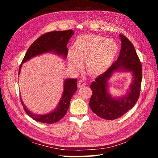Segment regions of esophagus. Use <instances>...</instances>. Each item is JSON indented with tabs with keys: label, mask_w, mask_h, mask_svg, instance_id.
<instances>
[{
	"label": "esophagus",
	"mask_w": 158,
	"mask_h": 158,
	"mask_svg": "<svg viewBox=\"0 0 158 158\" xmlns=\"http://www.w3.org/2000/svg\"><path fill=\"white\" fill-rule=\"evenodd\" d=\"M85 85V82L84 80H80L78 82V88H82Z\"/></svg>",
	"instance_id": "obj_1"
}]
</instances>
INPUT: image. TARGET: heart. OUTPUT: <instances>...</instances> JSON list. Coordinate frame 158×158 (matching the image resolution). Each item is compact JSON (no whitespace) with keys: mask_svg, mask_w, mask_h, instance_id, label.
Returning <instances> with one entry per match:
<instances>
[{"mask_svg":"<svg viewBox=\"0 0 158 158\" xmlns=\"http://www.w3.org/2000/svg\"><path fill=\"white\" fill-rule=\"evenodd\" d=\"M118 52V45L111 40L99 35H83L76 39L73 51H69L70 69L79 71L85 62V68L92 75L105 73L111 65Z\"/></svg>","mask_w":158,"mask_h":158,"instance_id":"obj_1","label":"heart"}]
</instances>
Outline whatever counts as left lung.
<instances>
[{
  "instance_id": "left-lung-1",
  "label": "left lung",
  "mask_w": 158,
  "mask_h": 158,
  "mask_svg": "<svg viewBox=\"0 0 158 158\" xmlns=\"http://www.w3.org/2000/svg\"><path fill=\"white\" fill-rule=\"evenodd\" d=\"M121 49L117 60L90 85L92 91L89 106L99 117L114 120L125 114L136 104L139 98L142 82V64L132 43L123 34L119 35ZM131 71L133 81L127 94L121 98H113L107 92V81L114 71Z\"/></svg>"
}]
</instances>
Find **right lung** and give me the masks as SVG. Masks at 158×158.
<instances>
[{
  "instance_id": "1",
  "label": "right lung",
  "mask_w": 158,
  "mask_h": 158,
  "mask_svg": "<svg viewBox=\"0 0 158 158\" xmlns=\"http://www.w3.org/2000/svg\"><path fill=\"white\" fill-rule=\"evenodd\" d=\"M74 33V31L72 30H68L65 31H52L44 33L31 45L23 57L22 63H25L32 57L48 52H55L56 55H62L66 59L68 55V49L66 45ZM21 67L22 64L19 69L18 74H20ZM76 90L77 80L73 78L66 79L64 82L63 95L58 106L54 111L42 115L32 113L26 107L21 98L20 100L24 111L33 120L43 123L52 124L58 122L65 115L70 106V99Z\"/></svg>"
}]
</instances>
